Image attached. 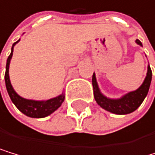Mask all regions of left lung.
I'll return each instance as SVG.
<instances>
[{
  "instance_id": "1",
  "label": "left lung",
  "mask_w": 155,
  "mask_h": 155,
  "mask_svg": "<svg viewBox=\"0 0 155 155\" xmlns=\"http://www.w3.org/2000/svg\"><path fill=\"white\" fill-rule=\"evenodd\" d=\"M135 42L139 46L142 47V43H141L138 39H136ZM150 81H151V70L149 64L146 78L139 88H137L134 91H130V92L123 95L122 97H120V98H118V99H111V98H107L106 96H104L101 92L99 84L97 82L96 74L94 73L93 78H92V84L94 88V98L97 101V104H98L101 108H104L106 111L113 113V114H117V115L129 114V113L136 110L138 107L142 104L143 101L148 95Z\"/></svg>"
}]
</instances>
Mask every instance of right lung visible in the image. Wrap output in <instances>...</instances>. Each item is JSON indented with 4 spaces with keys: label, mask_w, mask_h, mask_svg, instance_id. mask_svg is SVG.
Listing matches in <instances>:
<instances>
[{
    "label": "right lung",
    "mask_w": 155,
    "mask_h": 155,
    "mask_svg": "<svg viewBox=\"0 0 155 155\" xmlns=\"http://www.w3.org/2000/svg\"><path fill=\"white\" fill-rule=\"evenodd\" d=\"M20 41L19 39L17 42L12 45L11 52L8 58L6 60V67H5V86L7 93L10 97V100L15 106L20 110L23 114H25L30 118H45L47 116L51 115L54 113L56 109H58L63 104L65 99V94L62 92L60 95L51 98L49 100H42V101H36V100H30V99H25L20 95L16 93V91L13 88L12 84L10 82L9 78V64L10 60L13 55V49L14 46Z\"/></svg>",
    "instance_id": "obj_1"
}]
</instances>
